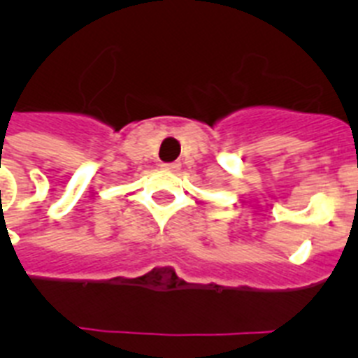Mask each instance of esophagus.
Masks as SVG:
<instances>
[{"label":"esophagus","mask_w":358,"mask_h":358,"mask_svg":"<svg viewBox=\"0 0 358 358\" xmlns=\"http://www.w3.org/2000/svg\"><path fill=\"white\" fill-rule=\"evenodd\" d=\"M163 169L169 170V172H179L181 170V163H164Z\"/></svg>","instance_id":"esophagus-1"}]
</instances>
